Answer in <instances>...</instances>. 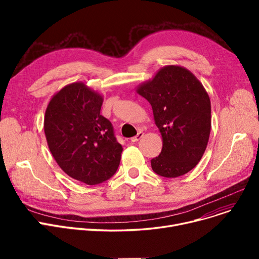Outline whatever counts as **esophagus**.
I'll list each match as a JSON object with an SVG mask.
<instances>
[{
	"instance_id": "1",
	"label": "esophagus",
	"mask_w": 259,
	"mask_h": 259,
	"mask_svg": "<svg viewBox=\"0 0 259 259\" xmlns=\"http://www.w3.org/2000/svg\"><path fill=\"white\" fill-rule=\"evenodd\" d=\"M143 137H144V133H143L142 131H140V132H139V133H138L137 135H135V137H134V138H131V139H130V141H131L132 143H135V142H139V141H140V140H141V139H142Z\"/></svg>"
}]
</instances>
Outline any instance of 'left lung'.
<instances>
[{"instance_id": "obj_1", "label": "left lung", "mask_w": 259, "mask_h": 259, "mask_svg": "<svg viewBox=\"0 0 259 259\" xmlns=\"http://www.w3.org/2000/svg\"><path fill=\"white\" fill-rule=\"evenodd\" d=\"M137 92L150 103L162 148L151 159L152 170L164 178H179L200 160L211 131L210 98L197 77L185 67L160 68Z\"/></svg>"}]
</instances>
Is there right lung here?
<instances>
[{"mask_svg": "<svg viewBox=\"0 0 259 259\" xmlns=\"http://www.w3.org/2000/svg\"><path fill=\"white\" fill-rule=\"evenodd\" d=\"M103 101L100 93L75 81L53 95L44 117L53 158L67 175L86 185L110 179L122 151L110 120L101 115Z\"/></svg>", "mask_w": 259, "mask_h": 259, "instance_id": "obj_1", "label": "right lung"}]
</instances>
